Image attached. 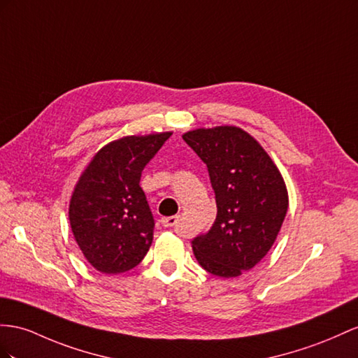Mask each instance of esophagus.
<instances>
[{
  "mask_svg": "<svg viewBox=\"0 0 358 358\" xmlns=\"http://www.w3.org/2000/svg\"><path fill=\"white\" fill-rule=\"evenodd\" d=\"M181 221V216L180 215H176V216H169V217H162V225L163 227H177V224Z\"/></svg>",
  "mask_w": 358,
  "mask_h": 358,
  "instance_id": "1",
  "label": "esophagus"
}]
</instances>
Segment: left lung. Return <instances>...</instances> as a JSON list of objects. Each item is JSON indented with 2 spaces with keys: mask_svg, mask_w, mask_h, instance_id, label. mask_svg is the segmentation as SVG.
Returning <instances> with one entry per match:
<instances>
[{
  "mask_svg": "<svg viewBox=\"0 0 358 358\" xmlns=\"http://www.w3.org/2000/svg\"><path fill=\"white\" fill-rule=\"evenodd\" d=\"M182 139L207 164L217 215L192 241L198 263L222 278L239 277L266 255L287 213V189L262 145L242 128H198Z\"/></svg>",
  "mask_w": 358,
  "mask_h": 358,
  "instance_id": "left-lung-1",
  "label": "left lung"
}]
</instances>
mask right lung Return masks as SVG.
I'll use <instances>...</instances> for the list:
<instances>
[{
	"mask_svg": "<svg viewBox=\"0 0 358 358\" xmlns=\"http://www.w3.org/2000/svg\"><path fill=\"white\" fill-rule=\"evenodd\" d=\"M171 134L110 142L81 173L71 196L69 222L81 252L96 271H130L148 252L154 217L139 182L143 168Z\"/></svg>",
	"mask_w": 358,
	"mask_h": 358,
	"instance_id": "obj_1",
	"label": "right lung"
}]
</instances>
